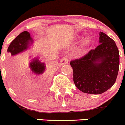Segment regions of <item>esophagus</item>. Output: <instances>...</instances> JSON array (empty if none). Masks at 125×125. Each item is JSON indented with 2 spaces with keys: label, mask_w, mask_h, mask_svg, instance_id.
I'll use <instances>...</instances> for the list:
<instances>
[{
  "label": "esophagus",
  "mask_w": 125,
  "mask_h": 125,
  "mask_svg": "<svg viewBox=\"0 0 125 125\" xmlns=\"http://www.w3.org/2000/svg\"><path fill=\"white\" fill-rule=\"evenodd\" d=\"M67 62H68L67 56L66 55H64V56L62 57V58L61 60V61H60V64H61V65H64V64H67Z\"/></svg>",
  "instance_id": "esophagus-1"
}]
</instances>
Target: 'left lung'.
Instances as JSON below:
<instances>
[{"label":"left lung","mask_w":125,"mask_h":125,"mask_svg":"<svg viewBox=\"0 0 125 125\" xmlns=\"http://www.w3.org/2000/svg\"><path fill=\"white\" fill-rule=\"evenodd\" d=\"M99 42L95 49L70 61L74 83L84 93H103L117 79L120 55L115 42L103 32L100 33Z\"/></svg>","instance_id":"8db88e82"}]
</instances>
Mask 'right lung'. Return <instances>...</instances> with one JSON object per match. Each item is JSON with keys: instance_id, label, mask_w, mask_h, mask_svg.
<instances>
[{"instance_id": "obj_1", "label": "right lung", "mask_w": 125, "mask_h": 125, "mask_svg": "<svg viewBox=\"0 0 125 125\" xmlns=\"http://www.w3.org/2000/svg\"><path fill=\"white\" fill-rule=\"evenodd\" d=\"M30 34L27 31L20 33L10 44L7 50L8 61L7 69L12 84L17 91H21L25 86V80L22 79L18 75V61L15 55L26 50L28 47L30 42H32ZM30 68L32 73L36 75L43 73L45 69L44 63L41 62L38 59H34L30 64ZM26 82L28 81L27 78Z\"/></svg>"}]
</instances>
